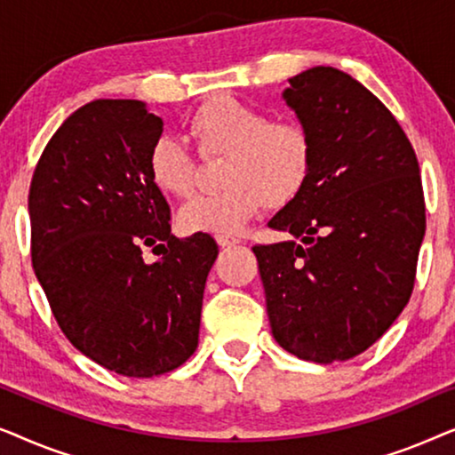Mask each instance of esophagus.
Masks as SVG:
<instances>
[{"mask_svg":"<svg viewBox=\"0 0 455 455\" xmlns=\"http://www.w3.org/2000/svg\"><path fill=\"white\" fill-rule=\"evenodd\" d=\"M215 242L217 244H220L221 248H229V246H235L238 244V238H234V235H223V234H220V235H215Z\"/></svg>","mask_w":455,"mask_h":455,"instance_id":"34e87169","label":"esophagus"}]
</instances>
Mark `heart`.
<instances>
[{
	"label": "heart",
	"mask_w": 455,
	"mask_h": 455,
	"mask_svg": "<svg viewBox=\"0 0 455 455\" xmlns=\"http://www.w3.org/2000/svg\"><path fill=\"white\" fill-rule=\"evenodd\" d=\"M188 134L204 155H223L221 190L196 195L180 209L186 234H238L267 204L283 207L300 195L310 173V139L296 122H271L265 111L234 97L203 103ZM148 173L161 192L186 196L195 186V159L182 140L161 136L148 151Z\"/></svg>",
	"instance_id": "obj_1"
}]
</instances>
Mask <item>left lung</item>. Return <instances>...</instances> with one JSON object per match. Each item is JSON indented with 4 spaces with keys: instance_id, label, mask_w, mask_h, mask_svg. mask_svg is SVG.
Returning <instances> with one entry per match:
<instances>
[{
    "instance_id": "1",
    "label": "left lung",
    "mask_w": 455,
    "mask_h": 455,
    "mask_svg": "<svg viewBox=\"0 0 455 455\" xmlns=\"http://www.w3.org/2000/svg\"><path fill=\"white\" fill-rule=\"evenodd\" d=\"M310 139V173L252 246L273 338L310 363L363 354L410 300L425 238L419 159L391 111L350 74L316 66L283 91Z\"/></svg>"
}]
</instances>
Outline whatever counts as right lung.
Returning <instances> with one entry per match:
<instances>
[{
  "mask_svg": "<svg viewBox=\"0 0 455 455\" xmlns=\"http://www.w3.org/2000/svg\"><path fill=\"white\" fill-rule=\"evenodd\" d=\"M164 122L136 99H97L47 142L28 192L30 257L70 344L124 377L164 375L198 346L207 234H172L148 173ZM161 253L148 266L141 251Z\"/></svg>",
  "mask_w": 455,
  "mask_h": 455,
  "instance_id": "1",
  "label": "right lung"
}]
</instances>
